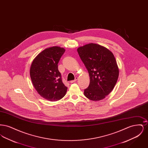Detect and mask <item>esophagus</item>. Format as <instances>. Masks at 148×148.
<instances>
[{"label":"esophagus","instance_id":"1","mask_svg":"<svg viewBox=\"0 0 148 148\" xmlns=\"http://www.w3.org/2000/svg\"><path fill=\"white\" fill-rule=\"evenodd\" d=\"M77 80V77H75V79L74 80H71V83H74V82H75Z\"/></svg>","mask_w":148,"mask_h":148}]
</instances>
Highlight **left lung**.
Here are the masks:
<instances>
[{
  "mask_svg": "<svg viewBox=\"0 0 148 148\" xmlns=\"http://www.w3.org/2000/svg\"><path fill=\"white\" fill-rule=\"evenodd\" d=\"M77 51L90 77L85 96L92 101L105 98L113 90L119 77V68L112 52L94 43L80 47Z\"/></svg>",
  "mask_w": 148,
  "mask_h": 148,
  "instance_id": "8db88e82",
  "label": "left lung"
}]
</instances>
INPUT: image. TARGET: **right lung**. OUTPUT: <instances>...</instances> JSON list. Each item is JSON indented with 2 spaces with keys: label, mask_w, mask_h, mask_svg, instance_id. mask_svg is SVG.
<instances>
[{
  "label": "right lung",
  "mask_w": 148,
  "mask_h": 148,
  "mask_svg": "<svg viewBox=\"0 0 148 148\" xmlns=\"http://www.w3.org/2000/svg\"><path fill=\"white\" fill-rule=\"evenodd\" d=\"M65 51L59 47L47 48L35 57L30 66V75L35 90L43 98L50 101L63 98L67 91L58 68Z\"/></svg>",
  "instance_id": "1"
}]
</instances>
